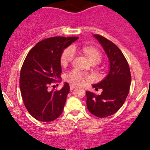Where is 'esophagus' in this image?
<instances>
[{
	"label": "esophagus",
	"mask_w": 150,
	"mask_h": 150,
	"mask_svg": "<svg viewBox=\"0 0 150 150\" xmlns=\"http://www.w3.org/2000/svg\"><path fill=\"white\" fill-rule=\"evenodd\" d=\"M69 88H70L71 91H72L73 89L76 88V86H75V85H73V84H70V85H69Z\"/></svg>",
	"instance_id": "1"
}]
</instances>
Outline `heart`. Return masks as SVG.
I'll use <instances>...</instances> for the list:
<instances>
[{
	"instance_id": "heart-1",
	"label": "heart",
	"mask_w": 150,
	"mask_h": 150,
	"mask_svg": "<svg viewBox=\"0 0 150 150\" xmlns=\"http://www.w3.org/2000/svg\"><path fill=\"white\" fill-rule=\"evenodd\" d=\"M81 49L87 56L89 60L91 62V63H99L102 59V55L100 52L96 48L91 46H83L81 48ZM75 47L69 46L63 51L61 57V64L62 65H67L73 59L75 54ZM66 78L71 83L79 85L83 83L84 75L78 69H72L67 75Z\"/></svg>"
}]
</instances>
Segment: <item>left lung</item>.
<instances>
[{
  "mask_svg": "<svg viewBox=\"0 0 150 150\" xmlns=\"http://www.w3.org/2000/svg\"><path fill=\"white\" fill-rule=\"evenodd\" d=\"M103 48L110 62L108 74L102 81L93 84L100 95L86 91L88 111L99 117H106L117 112L125 102L131 83L130 68L122 51L115 44L99 35H93Z\"/></svg>",
  "mask_w": 150,
  "mask_h": 150,
  "instance_id": "8db88e82",
  "label": "left lung"
}]
</instances>
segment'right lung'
<instances>
[{
	"label": "right lung",
	"mask_w": 150,
	"mask_h": 150,
	"mask_svg": "<svg viewBox=\"0 0 150 150\" xmlns=\"http://www.w3.org/2000/svg\"><path fill=\"white\" fill-rule=\"evenodd\" d=\"M78 39V37L46 38L38 42L25 58L19 79L21 94L29 113L39 121H53L62 112L69 85L64 83L60 91H50L48 88L53 81H59L62 54Z\"/></svg>",
	"instance_id": "add662e5"
}]
</instances>
